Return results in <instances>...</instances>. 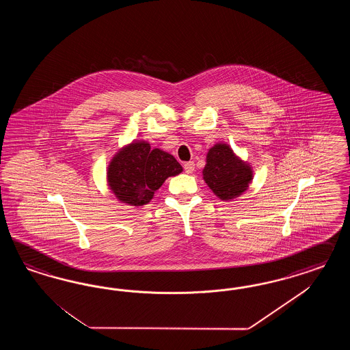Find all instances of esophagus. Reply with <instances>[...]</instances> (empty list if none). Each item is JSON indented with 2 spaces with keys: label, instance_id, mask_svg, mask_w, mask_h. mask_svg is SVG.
I'll return each instance as SVG.
<instances>
[{
  "label": "esophagus",
  "instance_id": "obj_1",
  "mask_svg": "<svg viewBox=\"0 0 350 350\" xmlns=\"http://www.w3.org/2000/svg\"><path fill=\"white\" fill-rule=\"evenodd\" d=\"M183 170L185 172L187 173V174H191L193 170H195V163L193 161H187V163H185L183 164Z\"/></svg>",
  "mask_w": 350,
  "mask_h": 350
}]
</instances>
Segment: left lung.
<instances>
[{"label": "left lung", "mask_w": 350, "mask_h": 350, "mask_svg": "<svg viewBox=\"0 0 350 350\" xmlns=\"http://www.w3.org/2000/svg\"><path fill=\"white\" fill-rule=\"evenodd\" d=\"M202 178L215 196L224 202H231L249 189L253 180V170L227 144H215L206 154Z\"/></svg>", "instance_id": "left-lung-1"}]
</instances>
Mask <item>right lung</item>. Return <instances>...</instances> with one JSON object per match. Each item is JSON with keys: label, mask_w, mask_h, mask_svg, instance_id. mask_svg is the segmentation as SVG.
I'll use <instances>...</instances> for the list:
<instances>
[{"label": "right lung", "mask_w": 350, "mask_h": 350, "mask_svg": "<svg viewBox=\"0 0 350 350\" xmlns=\"http://www.w3.org/2000/svg\"><path fill=\"white\" fill-rule=\"evenodd\" d=\"M173 155L150 148L146 141H133L120 148L107 167V185L119 202L142 206L172 176L182 172Z\"/></svg>", "instance_id": "obj_1"}]
</instances>
